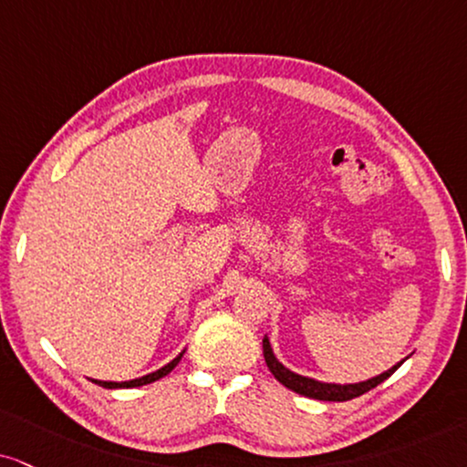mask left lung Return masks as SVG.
Listing matches in <instances>:
<instances>
[{"label": "left lung", "mask_w": 467, "mask_h": 467, "mask_svg": "<svg viewBox=\"0 0 467 467\" xmlns=\"http://www.w3.org/2000/svg\"><path fill=\"white\" fill-rule=\"evenodd\" d=\"M262 344H264V359H266L268 370L275 374V379H277L279 383H284L287 389H292V392L307 396V399H316V400L344 402V400L357 399V396L370 392L372 388H377V385L383 383L388 377H392V374L399 370L400 364H402V361H400V364L389 368L388 372L379 374V377H374V379H368V381H364V383H353V385L320 383V381H314V379H307V377H301V374L290 372L287 368L281 366L277 361V357L273 355V348H270L268 337H264Z\"/></svg>", "instance_id": "left-lung-1"}]
</instances>
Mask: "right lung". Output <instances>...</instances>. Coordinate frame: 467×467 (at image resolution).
Returning <instances> with one entry per match:
<instances>
[{
  "mask_svg": "<svg viewBox=\"0 0 467 467\" xmlns=\"http://www.w3.org/2000/svg\"><path fill=\"white\" fill-rule=\"evenodd\" d=\"M182 355H183V353L177 355L175 359L171 361V364H166L164 368H160V370H155V372H151V374H147V377L134 379V381H125V383H112V381H95V383H97V385H101V388H108V389H117V388H140V385L153 383V381H158V379L166 377V374H169V372L172 370V368H175L177 364H180Z\"/></svg>",
  "mask_w": 467,
  "mask_h": 467,
  "instance_id": "right-lung-1",
  "label": "right lung"
}]
</instances>
